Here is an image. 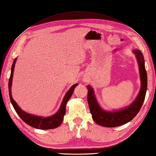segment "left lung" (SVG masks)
I'll return each mask as SVG.
<instances>
[{
  "mask_svg": "<svg viewBox=\"0 0 156 156\" xmlns=\"http://www.w3.org/2000/svg\"><path fill=\"white\" fill-rule=\"evenodd\" d=\"M133 53L135 54L138 64L140 78L141 87L139 93L130 105L119 110L106 111L102 108L97 99L93 88L90 85H87L88 89V101L90 112L92 115L93 120L100 126L104 127H116L122 126L131 121L137 115L145 99L147 77L145 68L144 55L139 49H134Z\"/></svg>",
  "mask_w": 156,
  "mask_h": 156,
  "instance_id": "obj_1",
  "label": "left lung"
}]
</instances>
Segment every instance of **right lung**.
<instances>
[{
    "instance_id": "right-lung-1",
    "label": "right lung",
    "mask_w": 156,
    "mask_h": 156,
    "mask_svg": "<svg viewBox=\"0 0 156 156\" xmlns=\"http://www.w3.org/2000/svg\"><path fill=\"white\" fill-rule=\"evenodd\" d=\"M17 58H15L12 67H11V73L9 81V96L10 99L12 103L13 107L15 110V111L20 117V119L24 121L25 123L28 124L29 126L37 129H41V130H49V129H54L57 127L59 126L62 124L63 121L64 115H66V105L68 101L69 100L71 95L73 93L74 89L78 84H74L71 88L67 91L66 95L64 96L63 99L62 101V104H61L60 107L58 111L50 116L44 117L40 116H37L32 115L24 111L15 101L11 94V87H12V78H13V73L14 69L15 67V63H16Z\"/></svg>"
}]
</instances>
